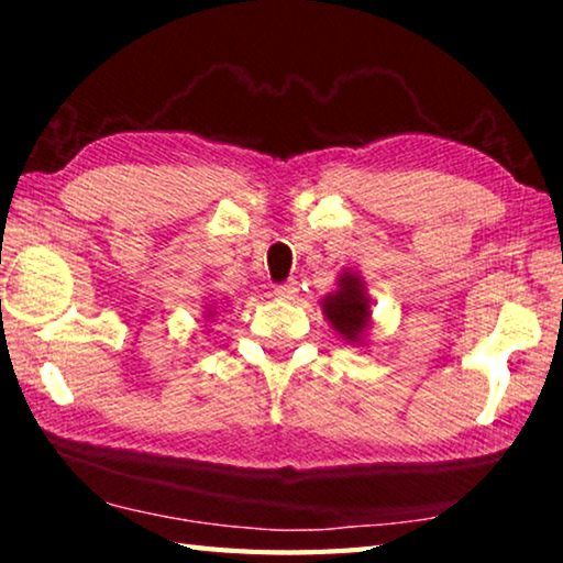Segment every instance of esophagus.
<instances>
[{
	"mask_svg": "<svg viewBox=\"0 0 563 563\" xmlns=\"http://www.w3.org/2000/svg\"><path fill=\"white\" fill-rule=\"evenodd\" d=\"M275 298L280 300H295L298 298V283H285L275 288Z\"/></svg>",
	"mask_w": 563,
	"mask_h": 563,
	"instance_id": "obj_1",
	"label": "esophagus"
}]
</instances>
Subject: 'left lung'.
Instances as JSON below:
<instances>
[{
    "mask_svg": "<svg viewBox=\"0 0 563 563\" xmlns=\"http://www.w3.org/2000/svg\"><path fill=\"white\" fill-rule=\"evenodd\" d=\"M335 290L320 300V310L335 335L350 347H362L373 330V298L357 271H342Z\"/></svg>",
    "mask_w": 563,
    "mask_h": 563,
    "instance_id": "8db88e82",
    "label": "left lung"
}]
</instances>
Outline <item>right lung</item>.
<instances>
[{"label": "right lung", "instance_id": "1", "mask_svg": "<svg viewBox=\"0 0 563 563\" xmlns=\"http://www.w3.org/2000/svg\"><path fill=\"white\" fill-rule=\"evenodd\" d=\"M223 308H228V305H223ZM221 308H218V305L216 302H211V305H203V318L208 320V322H211V320H218V318H221Z\"/></svg>", "mask_w": 563, "mask_h": 563}]
</instances>
